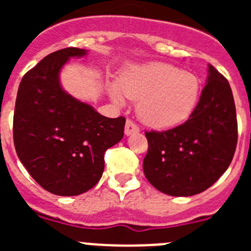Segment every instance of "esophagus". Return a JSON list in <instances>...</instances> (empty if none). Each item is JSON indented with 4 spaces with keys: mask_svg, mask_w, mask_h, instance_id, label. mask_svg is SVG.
Wrapping results in <instances>:
<instances>
[{
    "mask_svg": "<svg viewBox=\"0 0 251 251\" xmlns=\"http://www.w3.org/2000/svg\"><path fill=\"white\" fill-rule=\"evenodd\" d=\"M139 132L138 126L133 123L132 121H127L126 122V129H124V133H126V136H132V134H136V133Z\"/></svg>",
    "mask_w": 251,
    "mask_h": 251,
    "instance_id": "34e87169",
    "label": "esophagus"
}]
</instances>
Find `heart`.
Here are the masks:
<instances>
[{
	"instance_id": "obj_1",
	"label": "heart",
	"mask_w": 251,
	"mask_h": 251,
	"mask_svg": "<svg viewBox=\"0 0 251 251\" xmlns=\"http://www.w3.org/2000/svg\"><path fill=\"white\" fill-rule=\"evenodd\" d=\"M200 89V80L192 73L172 64L153 61L128 66L118 83L110 84L109 94L121 104L124 97L138 100L137 113L147 126L171 128L192 114Z\"/></svg>"
}]
</instances>
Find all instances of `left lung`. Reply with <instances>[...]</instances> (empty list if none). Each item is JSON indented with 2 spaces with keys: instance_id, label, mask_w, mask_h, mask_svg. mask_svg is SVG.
Here are the masks:
<instances>
[{
  "instance_id": "1",
  "label": "left lung",
  "mask_w": 251,
  "mask_h": 251,
  "mask_svg": "<svg viewBox=\"0 0 251 251\" xmlns=\"http://www.w3.org/2000/svg\"><path fill=\"white\" fill-rule=\"evenodd\" d=\"M206 85L192 114L165 132H146V178L170 196H192L214 185L231 163L238 122L229 81L208 64Z\"/></svg>"
}]
</instances>
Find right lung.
<instances>
[{"label":"right lung","mask_w":251,"mask_h":251,"mask_svg":"<svg viewBox=\"0 0 251 251\" xmlns=\"http://www.w3.org/2000/svg\"><path fill=\"white\" fill-rule=\"evenodd\" d=\"M88 50L66 48L44 57L25 74L13 114V142L20 161L46 191L77 196L94 187L104 153L124 134L126 119L106 118L63 89L60 72Z\"/></svg>","instance_id":"right-lung-1"}]
</instances>
